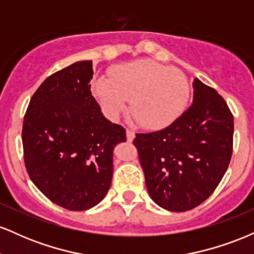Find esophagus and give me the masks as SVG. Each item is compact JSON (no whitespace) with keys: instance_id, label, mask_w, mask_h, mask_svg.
<instances>
[{"instance_id":"1","label":"esophagus","mask_w":254,"mask_h":254,"mask_svg":"<svg viewBox=\"0 0 254 254\" xmlns=\"http://www.w3.org/2000/svg\"><path fill=\"white\" fill-rule=\"evenodd\" d=\"M127 141H129V142L132 141V139L135 138V132H133L132 130L127 129Z\"/></svg>"}]
</instances>
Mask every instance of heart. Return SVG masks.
Segmentation results:
<instances>
[{
	"label": "heart",
	"mask_w": 254,
	"mask_h": 254,
	"mask_svg": "<svg viewBox=\"0 0 254 254\" xmlns=\"http://www.w3.org/2000/svg\"><path fill=\"white\" fill-rule=\"evenodd\" d=\"M93 92L104 113L117 119L129 107L137 123L157 130L176 122L188 106L190 84L179 69L151 60H136L117 65L111 80L98 77Z\"/></svg>",
	"instance_id": "heart-1"
}]
</instances>
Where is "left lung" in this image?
<instances>
[{
    "instance_id": "obj_1",
    "label": "left lung",
    "mask_w": 254,
    "mask_h": 254,
    "mask_svg": "<svg viewBox=\"0 0 254 254\" xmlns=\"http://www.w3.org/2000/svg\"><path fill=\"white\" fill-rule=\"evenodd\" d=\"M193 89L192 105L176 122L133 139L151 199L170 211L191 210L210 197L233 153L228 105L198 78Z\"/></svg>"
}]
</instances>
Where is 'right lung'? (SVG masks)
<instances>
[{
    "label": "right lung",
    "mask_w": 254,
    "mask_h": 254,
    "mask_svg": "<svg viewBox=\"0 0 254 254\" xmlns=\"http://www.w3.org/2000/svg\"><path fill=\"white\" fill-rule=\"evenodd\" d=\"M92 61H81L46 78L31 98L22 125L28 176L45 197L82 211L100 203L113 174V148L127 141L90 92Z\"/></svg>",
    "instance_id": "obj_1"
}]
</instances>
